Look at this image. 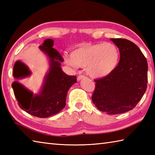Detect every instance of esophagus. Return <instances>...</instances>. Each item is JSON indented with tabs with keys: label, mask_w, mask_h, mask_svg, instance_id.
I'll use <instances>...</instances> for the list:
<instances>
[{
	"label": "esophagus",
	"mask_w": 155,
	"mask_h": 155,
	"mask_svg": "<svg viewBox=\"0 0 155 155\" xmlns=\"http://www.w3.org/2000/svg\"><path fill=\"white\" fill-rule=\"evenodd\" d=\"M85 78V77L84 76H83V75H79L78 76V77H77V80L79 81H81V79H83V78Z\"/></svg>",
	"instance_id": "esophagus-1"
}]
</instances>
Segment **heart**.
Here are the masks:
<instances>
[{"label":"heart","instance_id":"b5f03b06","mask_svg":"<svg viewBox=\"0 0 155 155\" xmlns=\"http://www.w3.org/2000/svg\"><path fill=\"white\" fill-rule=\"evenodd\" d=\"M120 53L116 45L105 43H81L66 54L64 62L74 70L85 68L88 76L93 78L106 77L114 72L119 63Z\"/></svg>","mask_w":155,"mask_h":155}]
</instances>
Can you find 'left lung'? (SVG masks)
<instances>
[{
  "label": "left lung",
  "instance_id": "obj_1",
  "mask_svg": "<svg viewBox=\"0 0 155 155\" xmlns=\"http://www.w3.org/2000/svg\"><path fill=\"white\" fill-rule=\"evenodd\" d=\"M110 41L119 48V63L110 74L94 80L92 100L98 110L117 114L132 110L143 97L147 87L148 64L133 42L123 38Z\"/></svg>",
  "mask_w": 155,
  "mask_h": 155
}]
</instances>
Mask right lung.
<instances>
[{
  "instance_id": "1",
  "label": "right lung",
  "mask_w": 155,
  "mask_h": 155,
  "mask_svg": "<svg viewBox=\"0 0 155 155\" xmlns=\"http://www.w3.org/2000/svg\"><path fill=\"white\" fill-rule=\"evenodd\" d=\"M53 45L54 41L48 38L39 46L40 50L48 58L49 68L38 93L34 94L17 81L12 83L19 107L27 113L40 118L51 117L63 109L69 88L77 83V77L68 76L62 71L61 62L64 59L52 48ZM31 74L24 62H15L13 67V77L15 79L28 77Z\"/></svg>"
}]
</instances>
